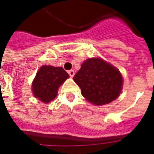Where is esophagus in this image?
Returning a JSON list of instances; mask_svg holds the SVG:
<instances>
[{"label":"esophagus","mask_w":154,"mask_h":154,"mask_svg":"<svg viewBox=\"0 0 154 154\" xmlns=\"http://www.w3.org/2000/svg\"><path fill=\"white\" fill-rule=\"evenodd\" d=\"M68 73H69V75L70 76V77H72L74 76V71H73V70H69V71H68Z\"/></svg>","instance_id":"34e87169"}]
</instances>
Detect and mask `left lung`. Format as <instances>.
Returning a JSON list of instances; mask_svg holds the SVG:
<instances>
[{"mask_svg":"<svg viewBox=\"0 0 154 154\" xmlns=\"http://www.w3.org/2000/svg\"><path fill=\"white\" fill-rule=\"evenodd\" d=\"M82 94L89 102L106 105L119 97L123 78L117 68L101 58H89L73 77Z\"/></svg>","mask_w":154,"mask_h":154,"instance_id":"8db88e82","label":"left lung"}]
</instances>
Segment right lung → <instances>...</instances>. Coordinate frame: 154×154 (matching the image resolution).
<instances>
[{
  "label": "right lung",
  "instance_id": "1",
  "mask_svg": "<svg viewBox=\"0 0 154 154\" xmlns=\"http://www.w3.org/2000/svg\"><path fill=\"white\" fill-rule=\"evenodd\" d=\"M69 77L63 68L43 65L32 83V94L42 102H50L57 95L58 88Z\"/></svg>",
  "mask_w": 154,
  "mask_h": 154
}]
</instances>
